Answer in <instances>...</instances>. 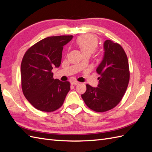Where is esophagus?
Instances as JSON below:
<instances>
[{
    "label": "esophagus",
    "instance_id": "obj_1",
    "mask_svg": "<svg viewBox=\"0 0 152 152\" xmlns=\"http://www.w3.org/2000/svg\"><path fill=\"white\" fill-rule=\"evenodd\" d=\"M71 84L72 85H77V84H79V82H77V81H72L71 82Z\"/></svg>",
    "mask_w": 152,
    "mask_h": 152
}]
</instances>
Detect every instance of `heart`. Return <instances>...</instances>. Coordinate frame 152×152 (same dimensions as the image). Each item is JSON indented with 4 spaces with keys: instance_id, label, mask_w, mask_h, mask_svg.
<instances>
[{
    "instance_id": "heart-1",
    "label": "heart",
    "mask_w": 152,
    "mask_h": 152,
    "mask_svg": "<svg viewBox=\"0 0 152 152\" xmlns=\"http://www.w3.org/2000/svg\"><path fill=\"white\" fill-rule=\"evenodd\" d=\"M77 44L84 54L93 53L98 45V41L96 37L92 35H84L77 40Z\"/></svg>"
}]
</instances>
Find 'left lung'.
Segmentation results:
<instances>
[{
	"mask_svg": "<svg viewBox=\"0 0 152 152\" xmlns=\"http://www.w3.org/2000/svg\"><path fill=\"white\" fill-rule=\"evenodd\" d=\"M103 48V60L96 69L99 75L98 87L87 84L81 95L87 107L97 112H107L120 103L130 78L127 57L121 45L107 40Z\"/></svg>",
	"mask_w": 152,
	"mask_h": 152,
	"instance_id": "left-lung-1",
	"label": "left lung"
}]
</instances>
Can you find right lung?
<instances>
[{
    "instance_id": "add662e5",
    "label": "right lung",
    "mask_w": 152,
    "mask_h": 152,
    "mask_svg": "<svg viewBox=\"0 0 152 152\" xmlns=\"http://www.w3.org/2000/svg\"><path fill=\"white\" fill-rule=\"evenodd\" d=\"M72 38V35L45 38L30 48L23 58L22 91L36 109L51 112L63 105L70 89V83L54 79L52 70L60 66L63 46Z\"/></svg>"
}]
</instances>
